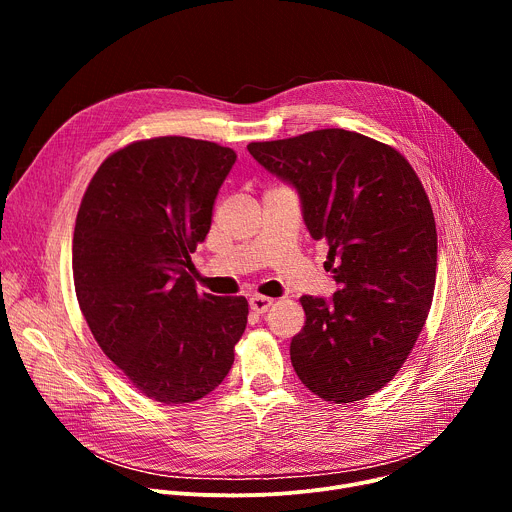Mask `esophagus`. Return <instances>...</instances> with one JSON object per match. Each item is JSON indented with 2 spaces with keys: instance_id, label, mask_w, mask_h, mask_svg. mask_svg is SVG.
Wrapping results in <instances>:
<instances>
[{
  "instance_id": "1",
  "label": "esophagus",
  "mask_w": 512,
  "mask_h": 512,
  "mask_svg": "<svg viewBox=\"0 0 512 512\" xmlns=\"http://www.w3.org/2000/svg\"><path fill=\"white\" fill-rule=\"evenodd\" d=\"M249 306H251V310L257 312V314H265V312L273 306V300H271V298H265V296H253V298L249 300Z\"/></svg>"
}]
</instances>
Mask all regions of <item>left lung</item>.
I'll return each instance as SVG.
<instances>
[{
	"label": "left lung",
	"mask_w": 512,
	"mask_h": 512,
	"mask_svg": "<svg viewBox=\"0 0 512 512\" xmlns=\"http://www.w3.org/2000/svg\"><path fill=\"white\" fill-rule=\"evenodd\" d=\"M249 154L300 194L314 241L328 243L330 300L302 296L306 326L289 354L300 381L332 403L383 389L431 306L437 233L429 198L391 145L346 129L255 141Z\"/></svg>",
	"instance_id": "obj_1"
}]
</instances>
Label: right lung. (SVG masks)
I'll return each instance as SVG.
<instances>
[{"mask_svg": "<svg viewBox=\"0 0 512 512\" xmlns=\"http://www.w3.org/2000/svg\"><path fill=\"white\" fill-rule=\"evenodd\" d=\"M235 160L231 148L178 135L129 143L99 166L77 214L81 312L133 387L166 405L221 385L247 326V300L198 294L190 259Z\"/></svg>", "mask_w": 512, "mask_h": 512, "instance_id": "obj_1", "label": "right lung"}]
</instances>
